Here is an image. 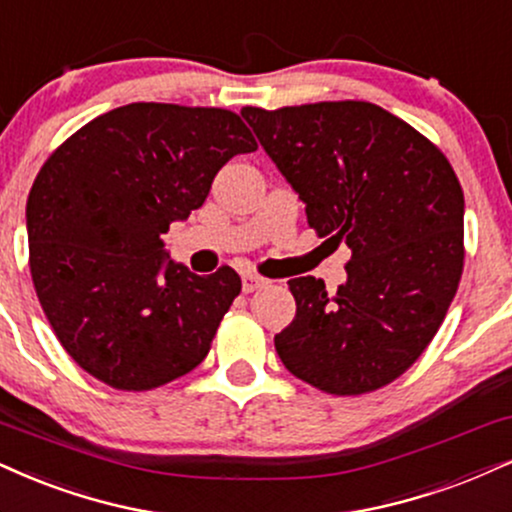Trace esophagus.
<instances>
[{
  "mask_svg": "<svg viewBox=\"0 0 512 512\" xmlns=\"http://www.w3.org/2000/svg\"><path fill=\"white\" fill-rule=\"evenodd\" d=\"M266 285H268L266 277L254 275V273H246V275H242V289H244L246 294H249V292H256V289H263Z\"/></svg>",
  "mask_w": 512,
  "mask_h": 512,
  "instance_id": "esophagus-1",
  "label": "esophagus"
}]
</instances>
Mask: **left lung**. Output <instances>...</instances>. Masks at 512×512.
Instances as JSON below:
<instances>
[{
  "mask_svg": "<svg viewBox=\"0 0 512 512\" xmlns=\"http://www.w3.org/2000/svg\"><path fill=\"white\" fill-rule=\"evenodd\" d=\"M263 149L306 204L325 242L346 244L334 294L289 280L296 315L275 334L294 377L361 396L401 377L444 323L463 275L465 199L437 144L370 102L244 106Z\"/></svg>",
  "mask_w": 512,
  "mask_h": 512,
  "instance_id": "1",
  "label": "left lung"
}]
</instances>
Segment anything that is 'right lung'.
<instances>
[{"label":"right lung","instance_id":"right-lung-1","mask_svg":"<svg viewBox=\"0 0 512 512\" xmlns=\"http://www.w3.org/2000/svg\"><path fill=\"white\" fill-rule=\"evenodd\" d=\"M258 144L235 111L135 102L52 151L28 194V263L42 311L82 370L121 391L187 375L242 292L230 266L194 275L161 235Z\"/></svg>","mask_w":512,"mask_h":512}]
</instances>
